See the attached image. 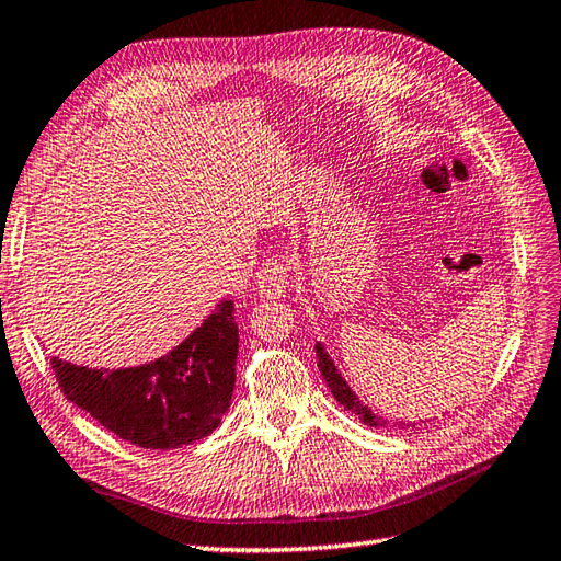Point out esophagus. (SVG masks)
<instances>
[{"label": "esophagus", "instance_id": "1", "mask_svg": "<svg viewBox=\"0 0 561 561\" xmlns=\"http://www.w3.org/2000/svg\"><path fill=\"white\" fill-rule=\"evenodd\" d=\"M255 289L267 299H279L289 289V267L279 260H267L257 272Z\"/></svg>", "mask_w": 561, "mask_h": 561}]
</instances>
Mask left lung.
Instances as JSON below:
<instances>
[{
  "label": "left lung",
  "instance_id": "left-lung-1",
  "mask_svg": "<svg viewBox=\"0 0 561 561\" xmlns=\"http://www.w3.org/2000/svg\"><path fill=\"white\" fill-rule=\"evenodd\" d=\"M316 359H318V369H321V377L325 379L328 389H331V393H333V399L340 405H343L345 411L357 415L362 423L371 425V427H387L389 425V419H381L379 413L371 411L369 405L362 401L353 389H350V383L345 381L343 375H340V369L335 367L333 357L328 355V350H325L323 343H316ZM401 425H405V423L401 421Z\"/></svg>",
  "mask_w": 561,
  "mask_h": 561
}]
</instances>
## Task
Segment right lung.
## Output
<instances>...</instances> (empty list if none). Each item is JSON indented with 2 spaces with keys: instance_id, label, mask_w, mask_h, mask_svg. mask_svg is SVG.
<instances>
[{
  "instance_id": "right-lung-1",
  "label": "right lung",
  "mask_w": 561,
  "mask_h": 561,
  "mask_svg": "<svg viewBox=\"0 0 561 561\" xmlns=\"http://www.w3.org/2000/svg\"><path fill=\"white\" fill-rule=\"evenodd\" d=\"M230 299L170 353L136 367H82L53 357L55 377L75 405L142 449L204 440L221 423L236 389L238 323Z\"/></svg>"
}]
</instances>
